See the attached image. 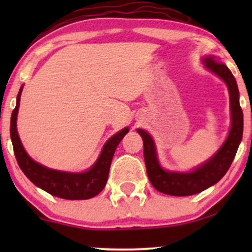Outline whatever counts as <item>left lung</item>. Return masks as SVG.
<instances>
[{"label": "left lung", "mask_w": 252, "mask_h": 252, "mask_svg": "<svg viewBox=\"0 0 252 252\" xmlns=\"http://www.w3.org/2000/svg\"><path fill=\"white\" fill-rule=\"evenodd\" d=\"M206 70L225 82L229 93L230 129L222 146L208 160L188 172L168 171L159 163L156 144L147 130L137 129L143 140V156L148 178L155 189L166 195L189 196L198 194L216 185L232 164L243 135V112L240 106V93L235 78L219 57L206 55L202 58Z\"/></svg>", "instance_id": "1"}]
</instances>
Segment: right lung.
<instances>
[{"label": "right lung", "instance_id": "add662e5", "mask_svg": "<svg viewBox=\"0 0 252 252\" xmlns=\"http://www.w3.org/2000/svg\"><path fill=\"white\" fill-rule=\"evenodd\" d=\"M23 88L24 85L20 87L17 95L16 108L12 111L10 122V136L20 170L36 187L56 197L64 199H88L99 194L108 181L110 165L115 151L123 137L128 133V127L119 130L106 141L98 158L87 171L65 172L53 170L37 163L29 156L17 132V116Z\"/></svg>", "mask_w": 252, "mask_h": 252}]
</instances>
